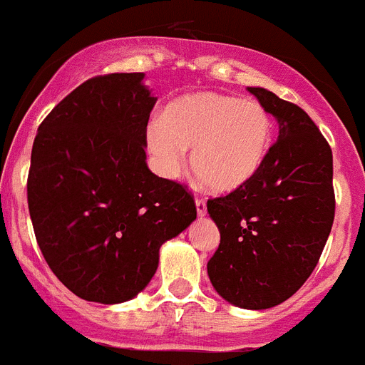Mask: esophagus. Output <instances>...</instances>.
<instances>
[{"mask_svg":"<svg viewBox=\"0 0 365 365\" xmlns=\"http://www.w3.org/2000/svg\"><path fill=\"white\" fill-rule=\"evenodd\" d=\"M196 213H198V217H204L207 213V204H205L204 198H196Z\"/></svg>","mask_w":365,"mask_h":365,"instance_id":"34e87169","label":"esophagus"}]
</instances>
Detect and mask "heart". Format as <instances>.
I'll list each match as a JSON object with an SVG mask.
<instances>
[{
    "instance_id": "b5f03b06",
    "label": "heart",
    "mask_w": 365,
    "mask_h": 365,
    "mask_svg": "<svg viewBox=\"0 0 365 365\" xmlns=\"http://www.w3.org/2000/svg\"><path fill=\"white\" fill-rule=\"evenodd\" d=\"M274 138V121L261 103L196 91L165 106L161 123L147 128V148L165 178H176L183 150L209 191L226 195L259 173Z\"/></svg>"
}]
</instances>
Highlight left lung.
Instances as JSON below:
<instances>
[{"label":"left lung","instance_id":"8db88e82","mask_svg":"<svg viewBox=\"0 0 365 365\" xmlns=\"http://www.w3.org/2000/svg\"><path fill=\"white\" fill-rule=\"evenodd\" d=\"M279 125L259 173L237 191L207 200L220 244L207 274L227 303L262 310L303 287L334 220L332 150L297 104L248 88Z\"/></svg>","mask_w":365,"mask_h":365}]
</instances>
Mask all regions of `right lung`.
Instances as JSON below:
<instances>
[{"label":"right lung","mask_w":365,"mask_h":365,"mask_svg":"<svg viewBox=\"0 0 365 365\" xmlns=\"http://www.w3.org/2000/svg\"><path fill=\"white\" fill-rule=\"evenodd\" d=\"M143 73L81 84L38 126L27 178L34 235L53 274L103 305L138 296L161 244L196 218L191 192L147 167L156 97Z\"/></svg>","instance_id":"add662e5"}]
</instances>
